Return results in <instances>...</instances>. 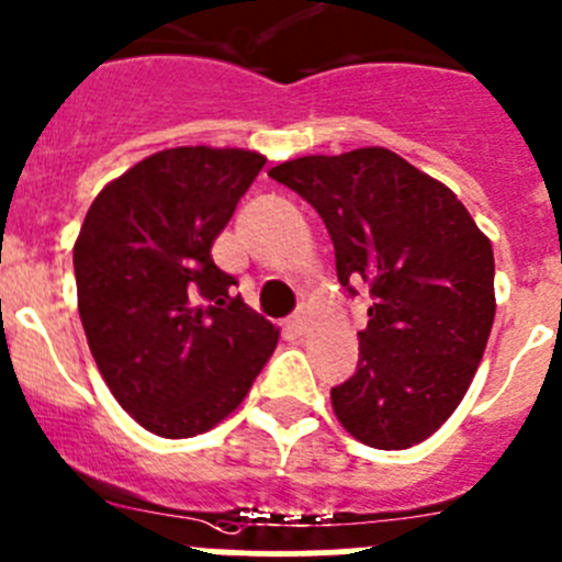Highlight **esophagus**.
I'll list each match as a JSON object with an SVG mask.
<instances>
[{
    "instance_id": "obj_1",
    "label": "esophagus",
    "mask_w": 562,
    "mask_h": 562,
    "mask_svg": "<svg viewBox=\"0 0 562 562\" xmlns=\"http://www.w3.org/2000/svg\"><path fill=\"white\" fill-rule=\"evenodd\" d=\"M288 327H291L296 336H305L307 327H311V313H307V307H300V311L293 313V316L288 318Z\"/></svg>"
}]
</instances>
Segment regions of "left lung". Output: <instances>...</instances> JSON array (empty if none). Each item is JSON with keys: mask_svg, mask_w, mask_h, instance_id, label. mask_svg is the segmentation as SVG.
Instances as JSON below:
<instances>
[{"mask_svg": "<svg viewBox=\"0 0 562 562\" xmlns=\"http://www.w3.org/2000/svg\"><path fill=\"white\" fill-rule=\"evenodd\" d=\"M322 215L338 282L369 288L356 375L330 389L338 423L403 451L457 412L495 318L487 235L462 201L386 148L302 156L269 170Z\"/></svg>", "mask_w": 562, "mask_h": 562, "instance_id": "left-lung-1", "label": "left lung"}]
</instances>
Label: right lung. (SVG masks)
Returning a JSON list of instances; mask_svg holds the SVG:
<instances>
[{
  "label": "right lung",
  "instance_id": "add662e5",
  "mask_svg": "<svg viewBox=\"0 0 562 562\" xmlns=\"http://www.w3.org/2000/svg\"><path fill=\"white\" fill-rule=\"evenodd\" d=\"M262 165L244 148L159 150L86 212L72 257L86 341L120 406L156 437L218 426L277 347L280 330L212 260Z\"/></svg>",
  "mask_w": 562,
  "mask_h": 562
}]
</instances>
